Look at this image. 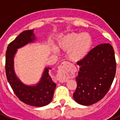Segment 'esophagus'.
I'll list each match as a JSON object with an SVG mask.
<instances>
[{
	"label": "esophagus",
	"instance_id": "esophagus-1",
	"mask_svg": "<svg viewBox=\"0 0 120 120\" xmlns=\"http://www.w3.org/2000/svg\"><path fill=\"white\" fill-rule=\"evenodd\" d=\"M64 72L65 70L64 69H63L61 67L59 68V73L58 74V79H59V81L60 82H66L67 81L68 79L63 76Z\"/></svg>",
	"mask_w": 120,
	"mask_h": 120
}]
</instances>
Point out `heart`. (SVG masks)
Here are the masks:
<instances>
[{
  "mask_svg": "<svg viewBox=\"0 0 120 120\" xmlns=\"http://www.w3.org/2000/svg\"><path fill=\"white\" fill-rule=\"evenodd\" d=\"M91 45V37L86 33L68 34L63 36L58 43V48L67 52L68 59L74 61L83 59L88 54Z\"/></svg>",
  "mask_w": 120,
  "mask_h": 120,
  "instance_id": "heart-1",
  "label": "heart"
}]
</instances>
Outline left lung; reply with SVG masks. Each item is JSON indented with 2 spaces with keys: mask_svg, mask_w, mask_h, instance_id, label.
<instances>
[{
  "mask_svg": "<svg viewBox=\"0 0 120 120\" xmlns=\"http://www.w3.org/2000/svg\"><path fill=\"white\" fill-rule=\"evenodd\" d=\"M77 64L79 71L74 99L81 105H93L105 97L114 78L116 61L113 48L109 43L99 45Z\"/></svg>",
  "mask_w": 120,
  "mask_h": 120,
  "instance_id": "1",
  "label": "left lung"
}]
</instances>
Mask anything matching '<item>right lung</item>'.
<instances>
[{
	"label": "right lung",
	"instance_id": "1",
	"mask_svg": "<svg viewBox=\"0 0 120 120\" xmlns=\"http://www.w3.org/2000/svg\"><path fill=\"white\" fill-rule=\"evenodd\" d=\"M33 30L21 32L8 44L6 52V74L10 85L18 98L24 103L35 107H42L48 105L52 100L56 83L49 74V68L45 69L42 79L36 86H26L15 75L13 68V58L17 49L22 47L35 40Z\"/></svg>",
	"mask_w": 120,
	"mask_h": 120
}]
</instances>
